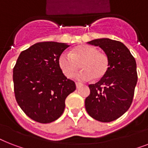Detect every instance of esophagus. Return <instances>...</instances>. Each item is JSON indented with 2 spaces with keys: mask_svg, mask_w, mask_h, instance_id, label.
<instances>
[{
  "mask_svg": "<svg viewBox=\"0 0 148 148\" xmlns=\"http://www.w3.org/2000/svg\"><path fill=\"white\" fill-rule=\"evenodd\" d=\"M81 86H82V84L77 83H77H76V88H79L80 87H81Z\"/></svg>",
  "mask_w": 148,
  "mask_h": 148,
  "instance_id": "34e87169",
  "label": "esophagus"
}]
</instances>
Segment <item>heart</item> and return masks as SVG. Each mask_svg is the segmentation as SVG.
Wrapping results in <instances>:
<instances>
[{
    "label": "heart",
    "instance_id": "b5f03b06",
    "mask_svg": "<svg viewBox=\"0 0 148 148\" xmlns=\"http://www.w3.org/2000/svg\"><path fill=\"white\" fill-rule=\"evenodd\" d=\"M58 64L67 77H73L81 67L83 70L76 77L81 81H89L93 77L100 79L104 76L108 69L109 60L105 53L98 52L94 46L81 45L74 47L69 53H61Z\"/></svg>",
    "mask_w": 148,
    "mask_h": 148
}]
</instances>
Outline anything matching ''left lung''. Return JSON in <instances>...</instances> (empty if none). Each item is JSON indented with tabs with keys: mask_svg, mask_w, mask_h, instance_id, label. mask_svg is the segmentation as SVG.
<instances>
[{
	"mask_svg": "<svg viewBox=\"0 0 148 148\" xmlns=\"http://www.w3.org/2000/svg\"><path fill=\"white\" fill-rule=\"evenodd\" d=\"M98 46L109 60L104 76L90 84V93L85 99L88 114L101 122H110L124 114L131 107L138 81L135 59L123 43L109 38L88 42Z\"/></svg>",
	"mask_w": 148,
	"mask_h": 148,
	"instance_id": "1",
	"label": "left lung"
}]
</instances>
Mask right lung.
<instances>
[{
    "label": "right lung",
    "mask_w": 148,
    "mask_h": 148,
    "mask_svg": "<svg viewBox=\"0 0 148 148\" xmlns=\"http://www.w3.org/2000/svg\"><path fill=\"white\" fill-rule=\"evenodd\" d=\"M69 45L54 41L36 43L22 51L13 70L15 98L22 110L42 124L62 115L65 99L76 85L63 74L59 57Z\"/></svg>",
    "instance_id": "obj_1"
}]
</instances>
